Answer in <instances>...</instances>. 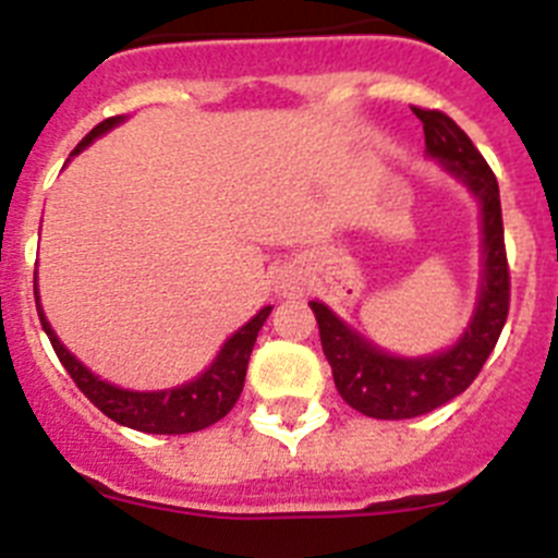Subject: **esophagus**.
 Here are the masks:
<instances>
[{
    "mask_svg": "<svg viewBox=\"0 0 558 558\" xmlns=\"http://www.w3.org/2000/svg\"><path fill=\"white\" fill-rule=\"evenodd\" d=\"M274 290L279 295H299L304 290V279L302 274L290 265H282V268H276L274 274Z\"/></svg>",
    "mask_w": 558,
    "mask_h": 558,
    "instance_id": "esophagus-1",
    "label": "esophagus"
}]
</instances>
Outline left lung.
Instances as JSON below:
<instances>
[{
  "mask_svg": "<svg viewBox=\"0 0 558 558\" xmlns=\"http://www.w3.org/2000/svg\"><path fill=\"white\" fill-rule=\"evenodd\" d=\"M425 125L427 156L470 186L483 218V282L477 310L456 347L427 357H397L349 329L322 302H310L332 366L335 388L347 405L372 418H413L430 413L472 386L509 318L511 279L502 243L500 190L472 140L447 113L413 108Z\"/></svg>",
  "mask_w": 558,
  "mask_h": 558,
  "instance_id": "8db88e82",
  "label": "left lung"
}]
</instances>
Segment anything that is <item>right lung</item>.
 Instances as JSON below:
<instances>
[{
	"mask_svg": "<svg viewBox=\"0 0 558 558\" xmlns=\"http://www.w3.org/2000/svg\"><path fill=\"white\" fill-rule=\"evenodd\" d=\"M122 120H125V117L102 120L100 125L92 128V131L83 136V142L75 147V153H81L83 147L92 145L97 136L111 131L113 125H120ZM75 153H72V156H75ZM33 290L38 293L36 282H33ZM36 307L44 332H47L49 343L56 349L58 360L63 363L69 377L75 379V386L92 399V405L100 408V411L106 413L108 418H113L117 425L133 427V430L142 433H159V436H181V433L204 430V427L220 422V418L234 408V402L240 399V393H243L245 372H248V357L251 349H254L256 343V335H259L265 318H268L270 310H274L263 307L243 329H236V332L223 343V349H220V354L215 357V363H211L201 377L186 383V386L167 388V391H125V388L111 386V383L100 379L97 374H92L75 354H69V349L63 347L61 340H58V335L52 332V327H49L38 295Z\"/></svg>",
	"mask_w": 558,
	"mask_h": 558,
	"instance_id": "1",
	"label": "right lung"
}]
</instances>
